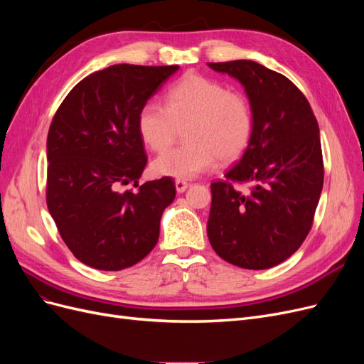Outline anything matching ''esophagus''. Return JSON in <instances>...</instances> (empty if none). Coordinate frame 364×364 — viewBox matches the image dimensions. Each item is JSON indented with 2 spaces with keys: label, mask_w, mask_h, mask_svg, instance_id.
<instances>
[{
  "label": "esophagus",
  "mask_w": 364,
  "mask_h": 364,
  "mask_svg": "<svg viewBox=\"0 0 364 364\" xmlns=\"http://www.w3.org/2000/svg\"><path fill=\"white\" fill-rule=\"evenodd\" d=\"M174 185H176V191H178V193H183L190 186V183L183 181V179H176Z\"/></svg>",
  "instance_id": "esophagus-1"
}]
</instances>
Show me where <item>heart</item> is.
I'll list each match as a JSON object with an SVG mask.
<instances>
[{
  "label": "heart",
  "mask_w": 364,
  "mask_h": 364,
  "mask_svg": "<svg viewBox=\"0 0 364 364\" xmlns=\"http://www.w3.org/2000/svg\"><path fill=\"white\" fill-rule=\"evenodd\" d=\"M165 106L147 102L139 109L138 132L153 151L174 141L178 126L188 123L186 144L162 153L151 164L159 176L191 179L208 171L217 159L229 162L249 146L253 115L247 98L209 77L188 73L165 91Z\"/></svg>",
  "instance_id": "obj_1"
}]
</instances>
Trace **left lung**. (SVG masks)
Returning a JSON list of instances; mask_svg holds the SVG:
<instances>
[{
    "label": "left lung",
    "instance_id": "obj_1",
    "mask_svg": "<svg viewBox=\"0 0 364 364\" xmlns=\"http://www.w3.org/2000/svg\"><path fill=\"white\" fill-rule=\"evenodd\" d=\"M234 77L249 98L253 130L225 181L211 183L208 238L220 258L262 270L291 257L313 225L323 186L317 119L287 77L253 60L208 63ZM247 183L249 192L233 188Z\"/></svg>",
    "mask_w": 364,
    "mask_h": 364
}]
</instances>
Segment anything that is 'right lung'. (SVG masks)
Here are the masks:
<instances>
[{"label": "right lung", "instance_id": "1", "mask_svg": "<svg viewBox=\"0 0 364 364\" xmlns=\"http://www.w3.org/2000/svg\"><path fill=\"white\" fill-rule=\"evenodd\" d=\"M179 70L112 65L77 83L54 115L47 138V206L65 245L83 264L123 270L151 252L171 178L138 185L147 156L139 109ZM134 183L136 193L119 192Z\"/></svg>", "mask_w": 364, "mask_h": 364}]
</instances>
